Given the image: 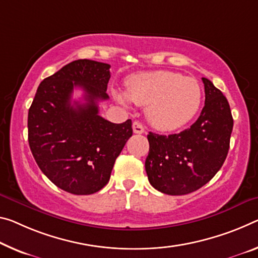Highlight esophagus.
<instances>
[{"label":"esophagus","instance_id":"34e87169","mask_svg":"<svg viewBox=\"0 0 258 258\" xmlns=\"http://www.w3.org/2000/svg\"><path fill=\"white\" fill-rule=\"evenodd\" d=\"M132 128H133V132L136 133V134L145 133V127H144V125H142L140 121H133Z\"/></svg>","mask_w":258,"mask_h":258}]
</instances>
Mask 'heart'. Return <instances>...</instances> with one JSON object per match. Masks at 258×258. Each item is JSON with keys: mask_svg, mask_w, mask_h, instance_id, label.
<instances>
[{"mask_svg": "<svg viewBox=\"0 0 258 258\" xmlns=\"http://www.w3.org/2000/svg\"><path fill=\"white\" fill-rule=\"evenodd\" d=\"M120 104L130 101L147 107V119L161 131H174L193 119L201 105L202 92L193 77L156 70L136 73L126 80V93L113 91Z\"/></svg>", "mask_w": 258, "mask_h": 258, "instance_id": "heart-1", "label": "heart"}]
</instances>
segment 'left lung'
I'll use <instances>...</instances> for the list:
<instances>
[{
  "instance_id": "1",
  "label": "left lung",
  "mask_w": 258,
  "mask_h": 258,
  "mask_svg": "<svg viewBox=\"0 0 258 258\" xmlns=\"http://www.w3.org/2000/svg\"><path fill=\"white\" fill-rule=\"evenodd\" d=\"M206 102L189 128L178 134L149 132L146 172L150 185L167 195H185L209 182L226 159L233 118L227 99L202 78Z\"/></svg>"
}]
</instances>
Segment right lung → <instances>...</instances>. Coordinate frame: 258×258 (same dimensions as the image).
Masks as SVG:
<instances>
[{
    "instance_id": "right-lung-1",
    "label": "right lung",
    "mask_w": 258,
    "mask_h": 258,
    "mask_svg": "<svg viewBox=\"0 0 258 258\" xmlns=\"http://www.w3.org/2000/svg\"><path fill=\"white\" fill-rule=\"evenodd\" d=\"M109 69L95 60H73L41 81L28 110V144L36 164L68 193L102 189L133 134L131 119L113 124L99 114L97 102L109 99ZM75 88L84 91L85 104L72 101Z\"/></svg>"
}]
</instances>
